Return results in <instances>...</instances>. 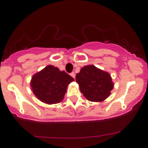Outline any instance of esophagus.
Returning a JSON list of instances; mask_svg holds the SVG:
<instances>
[{
    "instance_id": "34e87169",
    "label": "esophagus",
    "mask_w": 148,
    "mask_h": 148,
    "mask_svg": "<svg viewBox=\"0 0 148 148\" xmlns=\"http://www.w3.org/2000/svg\"><path fill=\"white\" fill-rule=\"evenodd\" d=\"M70 75H71L73 78L75 79V74H74V72H71V74H70Z\"/></svg>"
}]
</instances>
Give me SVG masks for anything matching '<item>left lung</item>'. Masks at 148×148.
Returning <instances> with one entry per match:
<instances>
[{
	"label": "left lung",
	"instance_id": "8db88e82",
	"mask_svg": "<svg viewBox=\"0 0 148 148\" xmlns=\"http://www.w3.org/2000/svg\"><path fill=\"white\" fill-rule=\"evenodd\" d=\"M76 82L81 92L92 102L103 101L114 88L110 74L93 65L82 67L76 75Z\"/></svg>",
	"mask_w": 148,
	"mask_h": 148
}]
</instances>
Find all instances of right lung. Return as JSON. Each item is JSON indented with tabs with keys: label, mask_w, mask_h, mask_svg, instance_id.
<instances>
[{
	"label": "right lung",
	"mask_w": 148,
	"mask_h": 148,
	"mask_svg": "<svg viewBox=\"0 0 148 148\" xmlns=\"http://www.w3.org/2000/svg\"><path fill=\"white\" fill-rule=\"evenodd\" d=\"M73 81L74 78L64 71L48 65L32 76L30 86L38 100L55 104L62 101L69 84Z\"/></svg>",
	"instance_id": "add662e5"
}]
</instances>
